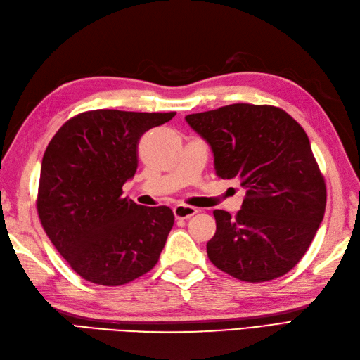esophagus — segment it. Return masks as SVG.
Instances as JSON below:
<instances>
[{"mask_svg": "<svg viewBox=\"0 0 360 360\" xmlns=\"http://www.w3.org/2000/svg\"><path fill=\"white\" fill-rule=\"evenodd\" d=\"M198 212L197 207L186 206V205H177L174 207V215L177 220H188L192 215H195Z\"/></svg>", "mask_w": 360, "mask_h": 360, "instance_id": "esophagus-1", "label": "esophagus"}]
</instances>
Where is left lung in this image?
Returning <instances> with one entry per match:
<instances>
[{"instance_id":"obj_1","label":"left lung","mask_w":360,"mask_h":360,"mask_svg":"<svg viewBox=\"0 0 360 360\" xmlns=\"http://www.w3.org/2000/svg\"><path fill=\"white\" fill-rule=\"evenodd\" d=\"M185 119L209 143L218 177L246 189L235 217L214 210L217 232L206 246L209 259L248 283L285 275L309 249L327 203L326 181L305 131L271 105L232 103Z\"/></svg>"}]
</instances>
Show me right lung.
Listing matches in <instances>:
<instances>
[{
	"label": "right lung",
	"instance_id": "1",
	"mask_svg": "<svg viewBox=\"0 0 360 360\" xmlns=\"http://www.w3.org/2000/svg\"><path fill=\"white\" fill-rule=\"evenodd\" d=\"M175 112L94 110L67 120L41 163L38 215L50 241L77 275L122 285L159 261L174 226L168 206L122 197L134 177L137 145Z\"/></svg>",
	"mask_w": 360,
	"mask_h": 360
}]
</instances>
